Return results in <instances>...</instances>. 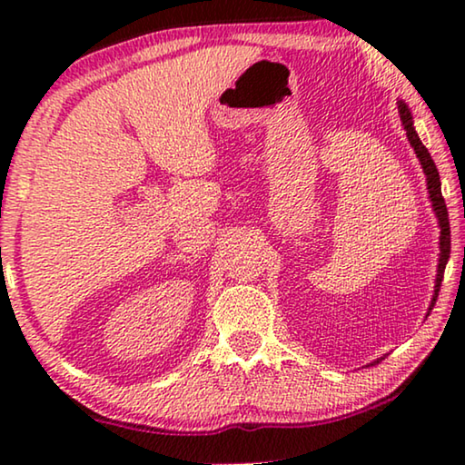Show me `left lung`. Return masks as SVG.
Segmentation results:
<instances>
[{"label":"left lung","instance_id":"left-lung-1","mask_svg":"<svg viewBox=\"0 0 465 465\" xmlns=\"http://www.w3.org/2000/svg\"><path fill=\"white\" fill-rule=\"evenodd\" d=\"M398 113H400V121H402L404 129H406L408 141H411V145L414 147L416 157H419V160H420L424 174H427V184H429V194H430V201H432V209H435V213L439 217V225H440V258H439L437 289H435V297H432V303H430V310H432V305H435L437 297H439V289H440V281H443L445 264H447V261H450V252H451L450 213H447V204H445L443 194H440L439 170L435 166V162H432L429 149L422 145V141L419 139V135H416L414 124H412V114H411V110H408V106L404 104V102H398ZM375 363H380V361H375Z\"/></svg>","mask_w":465,"mask_h":465}]
</instances>
